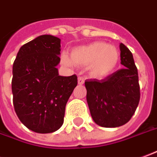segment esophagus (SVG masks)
<instances>
[{
	"label": "esophagus",
	"instance_id": "obj_1",
	"mask_svg": "<svg viewBox=\"0 0 157 157\" xmlns=\"http://www.w3.org/2000/svg\"><path fill=\"white\" fill-rule=\"evenodd\" d=\"M78 85H83L85 83V78L83 77H78Z\"/></svg>",
	"mask_w": 157,
	"mask_h": 157
}]
</instances>
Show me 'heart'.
<instances>
[{"instance_id":"obj_1","label":"heart","mask_w":157,"mask_h":157,"mask_svg":"<svg viewBox=\"0 0 157 157\" xmlns=\"http://www.w3.org/2000/svg\"><path fill=\"white\" fill-rule=\"evenodd\" d=\"M70 58L62 55L61 60L67 66L75 64L87 67L90 75L93 78H105L116 69L120 61V53L114 46L104 42H95L72 48Z\"/></svg>"}]
</instances>
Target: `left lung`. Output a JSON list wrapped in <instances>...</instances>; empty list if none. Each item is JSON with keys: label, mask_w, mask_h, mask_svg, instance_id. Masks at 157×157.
I'll return each instance as SVG.
<instances>
[{"label": "left lung", "mask_w": 157, "mask_h": 157, "mask_svg": "<svg viewBox=\"0 0 157 157\" xmlns=\"http://www.w3.org/2000/svg\"><path fill=\"white\" fill-rule=\"evenodd\" d=\"M124 66L105 78L85 80L86 99L93 121L102 127H118L129 121L140 99L138 69L132 52L120 44Z\"/></svg>", "instance_id": "obj_1"}]
</instances>
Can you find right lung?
Wrapping results in <instances>:
<instances>
[{
    "label": "right lung",
    "instance_id": "right-lung-1",
    "mask_svg": "<svg viewBox=\"0 0 157 157\" xmlns=\"http://www.w3.org/2000/svg\"><path fill=\"white\" fill-rule=\"evenodd\" d=\"M60 39L42 35L19 48L13 66L12 92L19 121L37 133H50L64 122L65 109L78 78L60 76Z\"/></svg>",
    "mask_w": 157,
    "mask_h": 157
}]
</instances>
